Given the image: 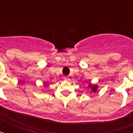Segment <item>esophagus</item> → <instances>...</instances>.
<instances>
[{
	"label": "esophagus",
	"instance_id": "esophagus-1",
	"mask_svg": "<svg viewBox=\"0 0 133 133\" xmlns=\"http://www.w3.org/2000/svg\"><path fill=\"white\" fill-rule=\"evenodd\" d=\"M69 79H69L68 77H64V80H65V81H68Z\"/></svg>",
	"mask_w": 133,
	"mask_h": 133
}]
</instances>
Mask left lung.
I'll use <instances>...</instances> for the list:
<instances>
[{
	"label": "left lung",
	"instance_id": "obj_1",
	"mask_svg": "<svg viewBox=\"0 0 133 133\" xmlns=\"http://www.w3.org/2000/svg\"><path fill=\"white\" fill-rule=\"evenodd\" d=\"M88 88L90 89V92H96L97 91V88H98V85H94V84L89 83Z\"/></svg>",
	"mask_w": 133,
	"mask_h": 133
}]
</instances>
